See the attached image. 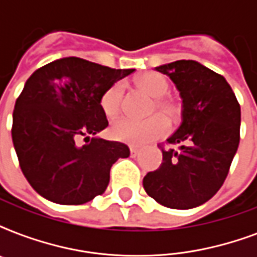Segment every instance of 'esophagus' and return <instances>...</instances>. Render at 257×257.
<instances>
[{"mask_svg":"<svg viewBox=\"0 0 257 257\" xmlns=\"http://www.w3.org/2000/svg\"><path fill=\"white\" fill-rule=\"evenodd\" d=\"M139 152H140V151L137 148H131V156L132 157H136L137 155H139Z\"/></svg>","mask_w":257,"mask_h":257,"instance_id":"obj_1","label":"esophagus"}]
</instances>
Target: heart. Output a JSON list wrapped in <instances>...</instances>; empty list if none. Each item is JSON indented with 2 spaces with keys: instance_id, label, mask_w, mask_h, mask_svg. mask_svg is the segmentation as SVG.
I'll list each match as a JSON object with an SVG mask.
<instances>
[{
  "instance_id": "obj_1",
  "label": "heart",
  "mask_w": 257,
  "mask_h": 257,
  "mask_svg": "<svg viewBox=\"0 0 257 257\" xmlns=\"http://www.w3.org/2000/svg\"><path fill=\"white\" fill-rule=\"evenodd\" d=\"M137 85L140 86L144 92H147L155 100V108L159 109L163 114L173 118L177 113V108L172 101L164 98L168 93L169 84L168 80L160 73L149 72L141 74L137 78ZM124 94V85L122 82H114L109 86L101 96L100 105L102 112L106 117H114L118 114L121 109V101ZM169 125L164 117L160 114L149 117L147 120H132L128 117H122L118 120L113 121L110 126V135L117 141H122L131 145H144L149 141H153L163 137L168 132Z\"/></svg>"
}]
</instances>
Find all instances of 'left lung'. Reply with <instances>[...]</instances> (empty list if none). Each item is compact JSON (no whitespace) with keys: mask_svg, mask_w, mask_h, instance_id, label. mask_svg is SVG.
Masks as SVG:
<instances>
[{"mask_svg":"<svg viewBox=\"0 0 257 257\" xmlns=\"http://www.w3.org/2000/svg\"><path fill=\"white\" fill-rule=\"evenodd\" d=\"M183 98V122L160 147L163 163L143 180L145 192L173 209L213 197L227 177L240 141V104L227 80L193 60L157 66ZM175 148L173 149V147Z\"/></svg>","mask_w":257,"mask_h":257,"instance_id":"8db88e82","label":"left lung"}]
</instances>
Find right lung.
I'll return each mask as SVG.
<instances>
[{
  "mask_svg": "<svg viewBox=\"0 0 257 257\" xmlns=\"http://www.w3.org/2000/svg\"><path fill=\"white\" fill-rule=\"evenodd\" d=\"M133 72L65 57L28 78L14 105L12 139L22 173L38 195L80 205L104 193L112 165L131 152L122 143L94 137L108 126L100 100Z\"/></svg>",
  "mask_w": 257,
  "mask_h": 257,
  "instance_id": "obj_1",
  "label": "right lung"
}]
</instances>
